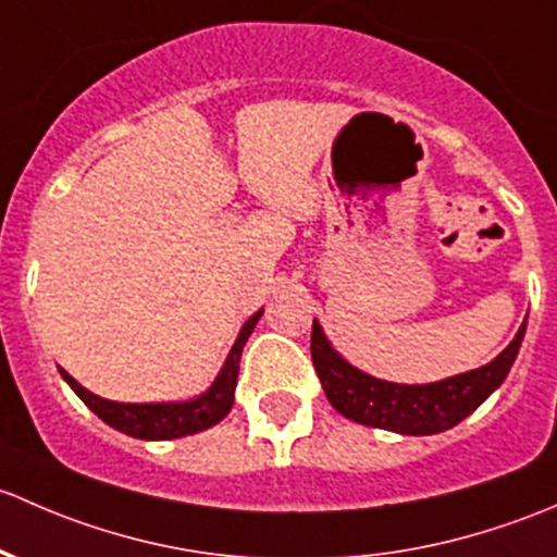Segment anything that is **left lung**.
<instances>
[{
  "mask_svg": "<svg viewBox=\"0 0 557 557\" xmlns=\"http://www.w3.org/2000/svg\"><path fill=\"white\" fill-rule=\"evenodd\" d=\"M523 335L525 321L518 335H515V341L493 362L437 383L407 386V383L377 381V377L348 364L330 346L324 330L313 319L311 359L319 372L321 386H324L326 399L341 416L364 423V426L388 429V432L418 437V434H437L453 429L469 412L478 410L504 383L509 367L518 357Z\"/></svg>",
  "mask_w": 557,
  "mask_h": 557,
  "instance_id": "8db88e82",
  "label": "left lung"
}]
</instances>
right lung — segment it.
Wrapping results in <instances>:
<instances>
[{"mask_svg": "<svg viewBox=\"0 0 557 557\" xmlns=\"http://www.w3.org/2000/svg\"><path fill=\"white\" fill-rule=\"evenodd\" d=\"M262 311L240 326L236 343H233L231 354H227L225 364H222L220 375L203 392L200 397L187 399V403H150V405H136V403H112V399H101L90 394L88 388L79 386L66 370H61L64 381L72 386V392L83 399L101 421L109 423L117 432L128 434L136 440H176L187 437V434L203 432V429L214 426L222 418L231 412L233 399H236V383H238V362L240 351H244L246 341H249L251 330L260 321Z\"/></svg>", "mask_w": 557, "mask_h": 557, "instance_id": "add662e5", "label": "right lung"}]
</instances>
